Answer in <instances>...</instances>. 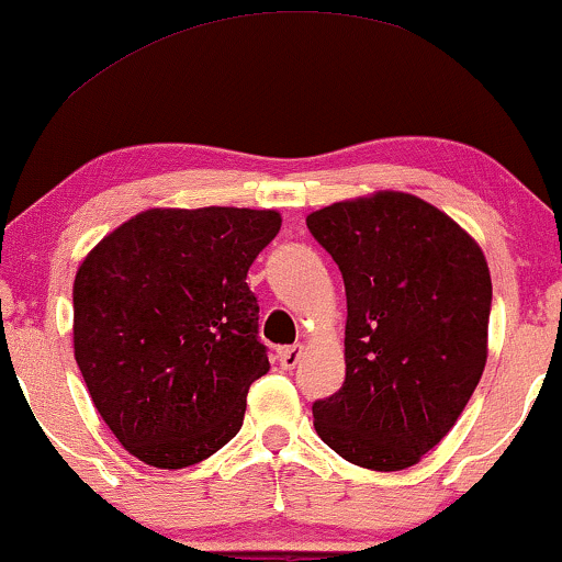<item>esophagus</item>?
Instances as JSON below:
<instances>
[{
	"mask_svg": "<svg viewBox=\"0 0 562 562\" xmlns=\"http://www.w3.org/2000/svg\"><path fill=\"white\" fill-rule=\"evenodd\" d=\"M302 355H305V345H294V347H283L279 352V362L283 371H292L296 362L302 360Z\"/></svg>",
	"mask_w": 562,
	"mask_h": 562,
	"instance_id": "1",
	"label": "esophagus"
}]
</instances>
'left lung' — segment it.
<instances>
[{"instance_id": "left-lung-1", "label": "left lung", "mask_w": 562, "mask_h": 562, "mask_svg": "<svg viewBox=\"0 0 562 562\" xmlns=\"http://www.w3.org/2000/svg\"><path fill=\"white\" fill-rule=\"evenodd\" d=\"M347 292L345 384L313 405L336 454L405 471L458 424L490 355L492 276L479 241L407 191L307 215Z\"/></svg>"}]
</instances>
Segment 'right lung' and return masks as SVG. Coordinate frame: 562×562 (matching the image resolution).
<instances>
[{"label":"right lung","mask_w":562,"mask_h":562,"mask_svg":"<svg viewBox=\"0 0 562 562\" xmlns=\"http://www.w3.org/2000/svg\"><path fill=\"white\" fill-rule=\"evenodd\" d=\"M279 228V210L149 207L78 266L72 352L142 463L194 465L241 428L249 386L270 371L247 270Z\"/></svg>","instance_id":"obj_1"}]
</instances>
